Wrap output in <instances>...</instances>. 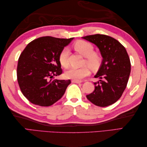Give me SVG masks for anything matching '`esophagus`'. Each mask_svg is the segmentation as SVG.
<instances>
[{
  "mask_svg": "<svg viewBox=\"0 0 147 147\" xmlns=\"http://www.w3.org/2000/svg\"><path fill=\"white\" fill-rule=\"evenodd\" d=\"M82 82V81H77V80H72V83H81Z\"/></svg>",
  "mask_w": 147,
  "mask_h": 147,
  "instance_id": "esophagus-1",
  "label": "esophagus"
}]
</instances>
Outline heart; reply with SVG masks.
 Wrapping results in <instances>:
<instances>
[{"label": "heart", "instance_id": "heart-1", "mask_svg": "<svg viewBox=\"0 0 147 147\" xmlns=\"http://www.w3.org/2000/svg\"><path fill=\"white\" fill-rule=\"evenodd\" d=\"M74 49L86 58L85 61L87 65L92 69H96L102 62V57L98 53L93 52V46L86 41L79 40L74 43ZM68 49L65 48L61 52L59 56V61L62 66L64 67L68 65ZM90 69L88 67H83L82 68L69 67L65 71V75L69 79L73 80L80 81L90 74Z\"/></svg>", "mask_w": 147, "mask_h": 147}]
</instances>
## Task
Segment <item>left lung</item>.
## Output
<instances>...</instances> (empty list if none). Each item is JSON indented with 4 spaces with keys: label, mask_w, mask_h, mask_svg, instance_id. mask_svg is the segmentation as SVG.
Masks as SVG:
<instances>
[{
    "label": "left lung",
    "mask_w": 147,
    "mask_h": 147,
    "mask_svg": "<svg viewBox=\"0 0 147 147\" xmlns=\"http://www.w3.org/2000/svg\"><path fill=\"white\" fill-rule=\"evenodd\" d=\"M98 48L102 61L94 76L99 79L95 82V90L86 95L89 101L99 107H107L121 98L128 82L131 62L124 47L114 39L105 35L82 37Z\"/></svg>",
    "instance_id": "1"
}]
</instances>
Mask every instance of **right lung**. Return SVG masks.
I'll list each match as a JSON object with an SVG mask.
<instances>
[{"mask_svg": "<svg viewBox=\"0 0 147 147\" xmlns=\"http://www.w3.org/2000/svg\"><path fill=\"white\" fill-rule=\"evenodd\" d=\"M73 39L40 37L22 52L17 67L18 82L23 94L32 104L47 107L64 94L71 80L52 78L62 74L59 56Z\"/></svg>", "mask_w": 147, "mask_h": 147, "instance_id": "right-lung-1", "label": "right lung"}]
</instances>
